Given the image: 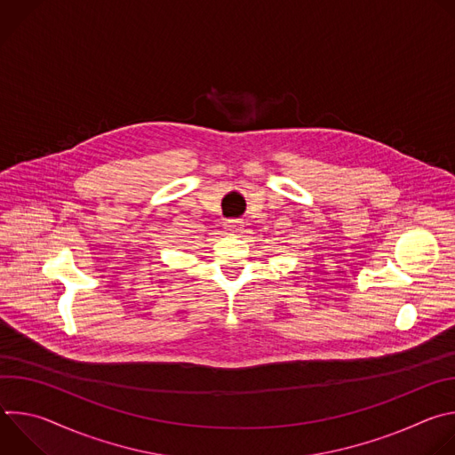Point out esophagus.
<instances>
[{
	"mask_svg": "<svg viewBox=\"0 0 455 455\" xmlns=\"http://www.w3.org/2000/svg\"><path fill=\"white\" fill-rule=\"evenodd\" d=\"M241 228H243V221H239V220H227L225 221V230L227 232H237Z\"/></svg>",
	"mask_w": 455,
	"mask_h": 455,
	"instance_id": "34e87169",
	"label": "esophagus"
}]
</instances>
